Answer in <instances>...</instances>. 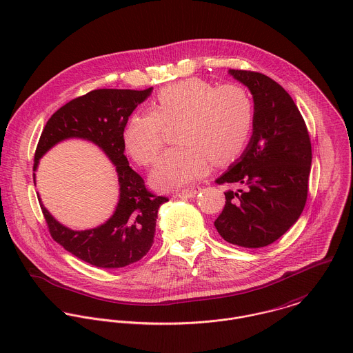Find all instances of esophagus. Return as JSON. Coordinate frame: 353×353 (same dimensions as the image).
Wrapping results in <instances>:
<instances>
[{
  "instance_id": "1",
  "label": "esophagus",
  "mask_w": 353,
  "mask_h": 353,
  "mask_svg": "<svg viewBox=\"0 0 353 353\" xmlns=\"http://www.w3.org/2000/svg\"><path fill=\"white\" fill-rule=\"evenodd\" d=\"M201 191L199 187H195V188H190V190H184L183 192H179L176 194V198H181V199H187V198H194L196 196V194Z\"/></svg>"
}]
</instances>
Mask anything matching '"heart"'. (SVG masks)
Listing matches in <instances>:
<instances>
[{
	"mask_svg": "<svg viewBox=\"0 0 353 353\" xmlns=\"http://www.w3.org/2000/svg\"><path fill=\"white\" fill-rule=\"evenodd\" d=\"M180 121L176 141L151 172L158 190L184 187L209 170L210 162L225 165L236 159L250 141L254 103L239 84L214 87L191 77L163 87L154 110L134 113L123 131V143L139 165H150L163 144V124Z\"/></svg>",
	"mask_w": 353,
	"mask_h": 353,
	"instance_id": "1",
	"label": "heart"
}]
</instances>
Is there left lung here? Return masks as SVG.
I'll return each mask as SVG.
<instances>
[{"instance_id": "8db88e82", "label": "left lung", "mask_w": 353, "mask_h": 353, "mask_svg": "<svg viewBox=\"0 0 353 353\" xmlns=\"http://www.w3.org/2000/svg\"><path fill=\"white\" fill-rule=\"evenodd\" d=\"M254 99V127L245 150L216 184H241L225 192L214 222L223 240L244 248L274 243L304 209L311 170V141L292 97L259 72L229 70Z\"/></svg>"}]
</instances>
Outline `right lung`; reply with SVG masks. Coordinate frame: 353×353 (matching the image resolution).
I'll use <instances>...</instances> for the list:
<instances>
[{
    "instance_id": "1",
    "label": "right lung",
    "mask_w": 353,
    "mask_h": 353,
    "mask_svg": "<svg viewBox=\"0 0 353 353\" xmlns=\"http://www.w3.org/2000/svg\"><path fill=\"white\" fill-rule=\"evenodd\" d=\"M151 92L152 87L143 91L101 88L72 99L49 119L35 151L34 172L52 147L68 139L94 143L116 166L119 202L110 218L95 228L74 230L63 225L38 195L52 237L72 255L95 268L120 269L141 261L154 243L158 210L168 202V198L145 190L143 179L132 170L124 154V127Z\"/></svg>"
}]
</instances>
